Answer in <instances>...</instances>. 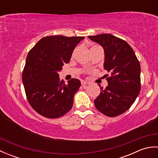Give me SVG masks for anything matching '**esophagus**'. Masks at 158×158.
Masks as SVG:
<instances>
[{"mask_svg": "<svg viewBox=\"0 0 158 158\" xmlns=\"http://www.w3.org/2000/svg\"><path fill=\"white\" fill-rule=\"evenodd\" d=\"M81 83L82 85H88V84H89V83L88 82H87L85 81H84V80H81Z\"/></svg>", "mask_w": 158, "mask_h": 158, "instance_id": "1", "label": "esophagus"}]
</instances>
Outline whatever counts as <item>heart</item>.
Wrapping results in <instances>:
<instances>
[{
  "label": "heart",
  "mask_w": 158,
  "mask_h": 158,
  "mask_svg": "<svg viewBox=\"0 0 158 158\" xmlns=\"http://www.w3.org/2000/svg\"><path fill=\"white\" fill-rule=\"evenodd\" d=\"M99 47H100V46L97 45H92V46L91 50H92V49H96V48H99ZM76 50H77V49H75V50H74V52H73V56H74V53H75V52Z\"/></svg>",
  "instance_id": "b5f03b06"
}]
</instances>
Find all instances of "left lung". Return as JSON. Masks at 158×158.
I'll return each mask as SVG.
<instances>
[{"mask_svg":"<svg viewBox=\"0 0 158 158\" xmlns=\"http://www.w3.org/2000/svg\"><path fill=\"white\" fill-rule=\"evenodd\" d=\"M105 50L104 69L108 85L100 87L94 100L96 108L108 117H116L128 110L140 90V66L132 48L124 40L110 34L88 36Z\"/></svg>","mask_w":158,"mask_h":158,"instance_id":"obj_1","label":"left lung"}]
</instances>
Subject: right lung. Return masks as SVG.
Segmentation results:
<instances>
[{
    "label": "right lung",
    "instance_id": "1",
    "mask_svg": "<svg viewBox=\"0 0 158 158\" xmlns=\"http://www.w3.org/2000/svg\"><path fill=\"white\" fill-rule=\"evenodd\" d=\"M84 36H49L30 50L22 81L30 105L40 115L54 119L71 109L81 81L72 78L66 85L59 78L64 64L70 62L74 49Z\"/></svg>",
    "mask_w": 158,
    "mask_h": 158
}]
</instances>
